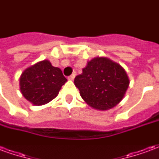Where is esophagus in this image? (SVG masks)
Listing matches in <instances>:
<instances>
[{"mask_svg": "<svg viewBox=\"0 0 159 159\" xmlns=\"http://www.w3.org/2000/svg\"><path fill=\"white\" fill-rule=\"evenodd\" d=\"M75 76H76V74H75V73H73V74H71V75L68 77V78H69V80H73L74 78H75Z\"/></svg>", "mask_w": 159, "mask_h": 159, "instance_id": "1", "label": "esophagus"}]
</instances>
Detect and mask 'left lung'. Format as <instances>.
Wrapping results in <instances>:
<instances>
[{
    "label": "left lung",
    "mask_w": 159,
    "mask_h": 159,
    "mask_svg": "<svg viewBox=\"0 0 159 159\" xmlns=\"http://www.w3.org/2000/svg\"><path fill=\"white\" fill-rule=\"evenodd\" d=\"M80 94L90 107L108 110L123 100L129 80L123 67L107 58L97 57L74 80Z\"/></svg>",
    "instance_id": "1"
}]
</instances>
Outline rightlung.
<instances>
[{
	"label": "right lung",
	"mask_w": 159,
	"mask_h": 159,
	"mask_svg": "<svg viewBox=\"0 0 159 159\" xmlns=\"http://www.w3.org/2000/svg\"><path fill=\"white\" fill-rule=\"evenodd\" d=\"M23 95L36 106H42L53 100L67 81L61 70L53 67L48 60L30 66L20 76Z\"/></svg>",
	"instance_id": "add662e5"
}]
</instances>
